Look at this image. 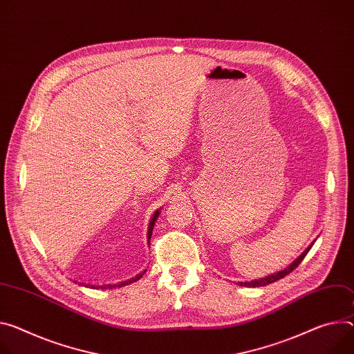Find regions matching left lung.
Segmentation results:
<instances>
[{"instance_id": "1", "label": "left lung", "mask_w": 354, "mask_h": 354, "mask_svg": "<svg viewBox=\"0 0 354 354\" xmlns=\"http://www.w3.org/2000/svg\"><path fill=\"white\" fill-rule=\"evenodd\" d=\"M312 245H313V243L298 257V259H297L292 264H289L286 268H283V270H281V271H278V272H275V274H271V275H268V277H266V278L254 279V281H250V282H237V285H240V286H248V288H250V286H252V288H255V286H266V285H268V283H272V282H275V281L283 278L285 275H288L289 272H292V271L301 264V261L305 259V255L308 254V251L310 250Z\"/></svg>"}]
</instances>
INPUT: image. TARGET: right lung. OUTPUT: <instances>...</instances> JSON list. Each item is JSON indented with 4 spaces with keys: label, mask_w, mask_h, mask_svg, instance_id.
Segmentation results:
<instances>
[{
    "label": "right lung",
    "mask_w": 354,
    "mask_h": 354,
    "mask_svg": "<svg viewBox=\"0 0 354 354\" xmlns=\"http://www.w3.org/2000/svg\"><path fill=\"white\" fill-rule=\"evenodd\" d=\"M159 213H160V210L158 209L153 214H152V217H151V220H149V226H148V234H147V237H148V244H149V240H151V236H152V230H153V226H155V221H156V218H158V216H159ZM145 271L147 270H144L141 274H137L134 278H131V279H127V281H122V282H120V283H113V285H87V283H84V282H82L80 285H84V286H90V288H95V289H99V288H102V289H107V288H110V289H113V288H120V286H125V285H128V283H133V282H136V281H138L144 274H145ZM75 282H77V281H75Z\"/></svg>",
    "instance_id": "obj_1"
}]
</instances>
